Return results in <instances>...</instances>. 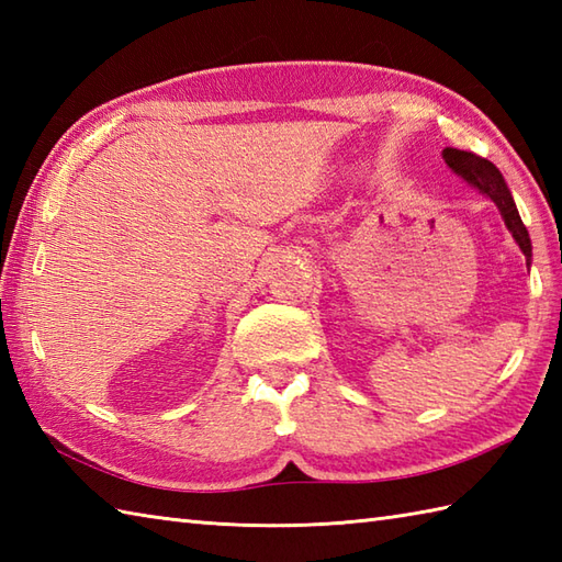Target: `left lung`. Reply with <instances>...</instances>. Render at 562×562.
<instances>
[{"label":"left lung","mask_w":562,"mask_h":562,"mask_svg":"<svg viewBox=\"0 0 562 562\" xmlns=\"http://www.w3.org/2000/svg\"><path fill=\"white\" fill-rule=\"evenodd\" d=\"M441 159H445V164L449 166L453 173H459L461 178H465V181L479 188L481 193H485L487 198L495 202L497 210L503 212V220L507 224V229L512 232L515 241L519 244L521 254L527 256V260H531L529 232H527V226H524V222L519 217L515 200H512L509 188L505 183L503 173L497 171V166L491 164L487 159H483V157H479V154L453 149V147H447L445 151H441Z\"/></svg>","instance_id":"8db88e82"}]
</instances>
